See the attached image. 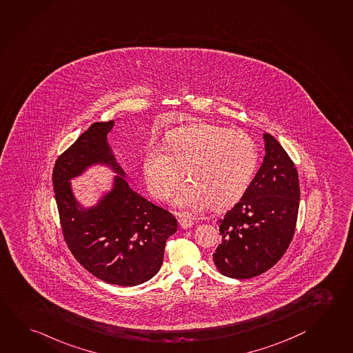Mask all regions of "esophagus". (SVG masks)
<instances>
[{"instance_id": "esophagus-1", "label": "esophagus", "mask_w": 353, "mask_h": 353, "mask_svg": "<svg viewBox=\"0 0 353 353\" xmlns=\"http://www.w3.org/2000/svg\"><path fill=\"white\" fill-rule=\"evenodd\" d=\"M179 225L181 229H189V228H192L194 223H192V220H190V219L186 218V216H181L179 219Z\"/></svg>"}]
</instances>
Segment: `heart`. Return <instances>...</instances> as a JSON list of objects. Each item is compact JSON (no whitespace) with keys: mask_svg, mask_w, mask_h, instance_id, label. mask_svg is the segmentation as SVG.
I'll use <instances>...</instances> for the list:
<instances>
[{"mask_svg":"<svg viewBox=\"0 0 353 353\" xmlns=\"http://www.w3.org/2000/svg\"><path fill=\"white\" fill-rule=\"evenodd\" d=\"M255 143L239 130L201 124L180 129L168 137L167 152L149 148L143 172L149 190L157 199H167L180 180L190 178L174 194L173 204L195 212L212 203L229 205L250 184L256 168Z\"/></svg>","mask_w":353,"mask_h":353,"instance_id":"heart-1","label":"heart"}]
</instances>
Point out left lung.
Listing matches in <instances>:
<instances>
[{
    "mask_svg": "<svg viewBox=\"0 0 353 353\" xmlns=\"http://www.w3.org/2000/svg\"><path fill=\"white\" fill-rule=\"evenodd\" d=\"M265 157L243 198L219 220L221 244L212 255L219 272L251 279L271 269L295 234L299 174L281 144L263 133Z\"/></svg>",
    "mask_w": 353,
    "mask_h": 353,
    "instance_id": "8db88e82",
    "label": "left lung"
}]
</instances>
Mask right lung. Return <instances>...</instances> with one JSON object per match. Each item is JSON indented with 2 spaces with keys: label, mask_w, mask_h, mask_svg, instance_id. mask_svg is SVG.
Returning <instances> with one entry per match:
<instances>
[{
  "label": "right lung",
  "mask_w": 353,
  "mask_h": 353,
  "mask_svg": "<svg viewBox=\"0 0 353 353\" xmlns=\"http://www.w3.org/2000/svg\"><path fill=\"white\" fill-rule=\"evenodd\" d=\"M113 127L114 121L93 123L58 157L52 181L64 240L78 263L102 281L137 286L161 270L165 243L178 223L129 186L107 139ZM93 165L108 166L117 175L97 205L84 208L70 180Z\"/></svg>",
  "instance_id": "1"
}]
</instances>
